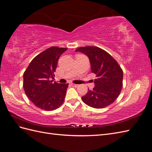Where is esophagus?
I'll list each match as a JSON object with an SVG mask.
<instances>
[{"label":"esophagus","instance_id":"esophagus-1","mask_svg":"<svg viewBox=\"0 0 152 152\" xmlns=\"http://www.w3.org/2000/svg\"><path fill=\"white\" fill-rule=\"evenodd\" d=\"M71 86H72V87H78V85L75 84V83H71Z\"/></svg>","mask_w":152,"mask_h":152}]
</instances>
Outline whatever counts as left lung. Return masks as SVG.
<instances>
[{
  "instance_id": "left-lung-1",
  "label": "left lung",
  "mask_w": 152,
  "mask_h": 152,
  "mask_svg": "<svg viewBox=\"0 0 152 152\" xmlns=\"http://www.w3.org/2000/svg\"><path fill=\"white\" fill-rule=\"evenodd\" d=\"M76 52L86 54L89 59L91 69L96 75L94 87L88 89L82 99L90 107L100 109L111 104L118 98L122 87L123 72L118 63L103 49L97 47H84Z\"/></svg>"
}]
</instances>
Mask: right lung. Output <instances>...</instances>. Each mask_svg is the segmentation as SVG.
I'll list each match as a JSON object with an SVG mask.
<instances>
[{
    "mask_svg": "<svg viewBox=\"0 0 152 152\" xmlns=\"http://www.w3.org/2000/svg\"><path fill=\"white\" fill-rule=\"evenodd\" d=\"M67 48L52 47L36 56L23 75V88L36 107L45 111L58 109L65 100L69 83L53 82L58 61Z\"/></svg>",
    "mask_w": 152,
    "mask_h": 152,
    "instance_id": "1",
    "label": "right lung"
}]
</instances>
